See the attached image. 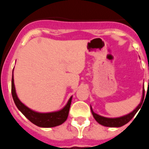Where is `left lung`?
Instances as JSON below:
<instances>
[{
	"instance_id": "1",
	"label": "left lung",
	"mask_w": 149,
	"mask_h": 149,
	"mask_svg": "<svg viewBox=\"0 0 149 149\" xmlns=\"http://www.w3.org/2000/svg\"><path fill=\"white\" fill-rule=\"evenodd\" d=\"M144 95H145V89H144V87H143V95H142L141 101H140V103L139 104V105H138V106L136 107V108L134 109L132 112H131L130 113L127 114V115L122 116L116 117V118H107V117L101 116L95 113L93 111L92 107L90 106L91 111H92V113H93L94 119L98 122V123H99L100 125H101L106 126V127H122V126L125 125V124H127V122H130V121L131 120V119L134 116V115L136 113V112L139 110V109H140L142 104H143V100H144Z\"/></svg>"
}]
</instances>
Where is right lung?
I'll return each instance as SVG.
<instances>
[{"label":"right lung","instance_id":"1","mask_svg":"<svg viewBox=\"0 0 149 149\" xmlns=\"http://www.w3.org/2000/svg\"><path fill=\"white\" fill-rule=\"evenodd\" d=\"M12 95H13V101L15 102L17 108L22 112V114L33 124L41 127H56V126L60 125L63 122H65L68 118V112H69L72 99V96H71L65 107L57 111L50 112V113H39V112L34 111L24 104L18 98L16 91H15V84H14L13 72V77H12Z\"/></svg>","mask_w":149,"mask_h":149}]
</instances>
